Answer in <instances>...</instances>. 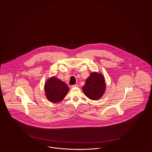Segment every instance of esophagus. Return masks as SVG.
Listing matches in <instances>:
<instances>
[{
    "mask_svg": "<svg viewBox=\"0 0 152 152\" xmlns=\"http://www.w3.org/2000/svg\"><path fill=\"white\" fill-rule=\"evenodd\" d=\"M72 88H75V87H79V85L78 84H75V85H73L71 86Z\"/></svg>",
    "mask_w": 152,
    "mask_h": 152,
    "instance_id": "obj_1",
    "label": "esophagus"
}]
</instances>
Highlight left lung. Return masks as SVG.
Segmentation results:
<instances>
[{
	"mask_svg": "<svg viewBox=\"0 0 152 152\" xmlns=\"http://www.w3.org/2000/svg\"><path fill=\"white\" fill-rule=\"evenodd\" d=\"M106 88L105 80L102 75L97 72L90 74L83 87L84 94L91 100H96L103 96Z\"/></svg>",
	"mask_w": 152,
	"mask_h": 152,
	"instance_id": "obj_1",
	"label": "left lung"
}]
</instances>
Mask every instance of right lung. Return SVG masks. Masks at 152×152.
Returning a JSON list of instances; mask_svg holds the SVG:
<instances>
[{"label":"right lung","mask_w":152,"mask_h":152,"mask_svg":"<svg viewBox=\"0 0 152 152\" xmlns=\"http://www.w3.org/2000/svg\"><path fill=\"white\" fill-rule=\"evenodd\" d=\"M44 89L47 99L54 103L62 101L69 91V88L65 83L55 77L46 81Z\"/></svg>","instance_id":"right-lung-1"}]
</instances>
